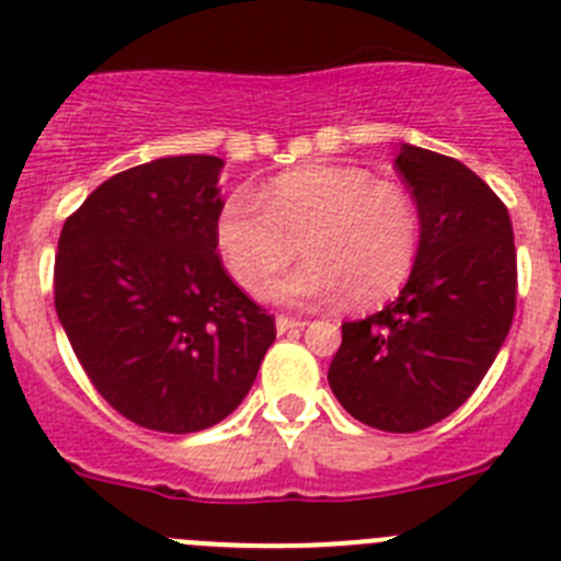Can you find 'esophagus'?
Returning a JSON list of instances; mask_svg holds the SVG:
<instances>
[{"mask_svg": "<svg viewBox=\"0 0 561 561\" xmlns=\"http://www.w3.org/2000/svg\"><path fill=\"white\" fill-rule=\"evenodd\" d=\"M304 320H295V317H286V314H277L275 317V329L277 334H286V331H297L304 329Z\"/></svg>", "mask_w": 561, "mask_h": 561, "instance_id": "34e87169", "label": "esophagus"}]
</instances>
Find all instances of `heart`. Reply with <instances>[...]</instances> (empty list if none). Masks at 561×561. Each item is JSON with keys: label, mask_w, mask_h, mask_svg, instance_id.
<instances>
[{"label": "heart", "mask_w": 561, "mask_h": 561, "mask_svg": "<svg viewBox=\"0 0 561 561\" xmlns=\"http://www.w3.org/2000/svg\"><path fill=\"white\" fill-rule=\"evenodd\" d=\"M213 241L244 289L284 270L297 244L306 261L270 280L261 289L266 300L329 306L348 295V304L376 306L413 272L421 219L404 187L368 168L304 165L264 182L257 199L232 193L213 221Z\"/></svg>", "instance_id": "1"}]
</instances>
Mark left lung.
<instances>
[{
  "label": "left lung",
  "instance_id": "left-lung-1",
  "mask_svg": "<svg viewBox=\"0 0 561 561\" xmlns=\"http://www.w3.org/2000/svg\"><path fill=\"white\" fill-rule=\"evenodd\" d=\"M396 171L419 210V257L393 304L342 323L329 385L362 424L419 433L492 368L514 320L517 250L505 205L463 162L401 142Z\"/></svg>",
  "mask_w": 561,
  "mask_h": 561
}]
</instances>
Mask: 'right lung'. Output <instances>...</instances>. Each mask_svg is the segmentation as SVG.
Instances as JSON below:
<instances>
[{"instance_id":"add662e5","label":"right lung","mask_w":561,"mask_h":561,"mask_svg":"<svg viewBox=\"0 0 561 561\" xmlns=\"http://www.w3.org/2000/svg\"><path fill=\"white\" fill-rule=\"evenodd\" d=\"M225 160L114 173L58 238L56 311L98 393L157 433H199L244 401L275 320L232 284L213 221Z\"/></svg>"}]
</instances>
